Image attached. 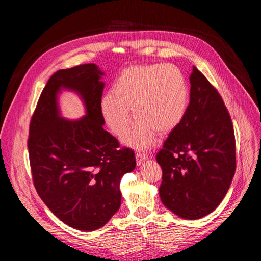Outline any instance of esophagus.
<instances>
[{"label": "esophagus", "instance_id": "1", "mask_svg": "<svg viewBox=\"0 0 261 261\" xmlns=\"http://www.w3.org/2000/svg\"><path fill=\"white\" fill-rule=\"evenodd\" d=\"M147 159H148V155L146 153L139 152V151L136 152V163H137V165L143 164Z\"/></svg>", "mask_w": 261, "mask_h": 261}]
</instances>
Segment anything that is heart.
<instances>
[{"label":"heart","instance_id":"obj_1","mask_svg":"<svg viewBox=\"0 0 261 261\" xmlns=\"http://www.w3.org/2000/svg\"><path fill=\"white\" fill-rule=\"evenodd\" d=\"M188 87L181 70L172 64L132 66L117 76L112 92L105 94L100 111L106 125L122 137L137 118L124 143L138 149L152 146L156 132L165 135L183 121Z\"/></svg>","mask_w":261,"mask_h":261}]
</instances>
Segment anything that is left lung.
Masks as SVG:
<instances>
[{
	"mask_svg": "<svg viewBox=\"0 0 261 261\" xmlns=\"http://www.w3.org/2000/svg\"><path fill=\"white\" fill-rule=\"evenodd\" d=\"M183 121L156 154L162 169L163 204L181 219L197 220L217 209L235 173V137L222 98L196 67Z\"/></svg>",
	"mask_w": 261,
	"mask_h": 261,
	"instance_id": "obj_1",
	"label": "left lung"
}]
</instances>
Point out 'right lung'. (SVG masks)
<instances>
[{"mask_svg": "<svg viewBox=\"0 0 261 261\" xmlns=\"http://www.w3.org/2000/svg\"><path fill=\"white\" fill-rule=\"evenodd\" d=\"M103 76L96 64L58 70L44 87L29 128L30 167L39 196L54 216L84 232L106 225L120 209L121 178L136 167L133 150L118 149L116 138L103 129ZM63 90L81 98L83 118L61 116Z\"/></svg>", "mask_w": 261, "mask_h": 261, "instance_id": "right-lung-1", "label": "right lung"}]
</instances>
